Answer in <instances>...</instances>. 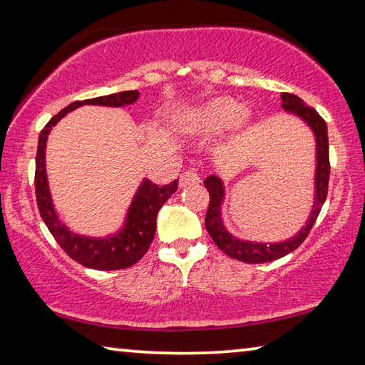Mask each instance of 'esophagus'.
Instances as JSON below:
<instances>
[{
	"instance_id": "1",
	"label": "esophagus",
	"mask_w": 365,
	"mask_h": 365,
	"mask_svg": "<svg viewBox=\"0 0 365 365\" xmlns=\"http://www.w3.org/2000/svg\"><path fill=\"white\" fill-rule=\"evenodd\" d=\"M201 182L200 175H197L196 170H185L183 174L178 178V183H180V188L191 187V185H197Z\"/></svg>"
}]
</instances>
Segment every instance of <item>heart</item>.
I'll list each match as a JSON object with an SVG mask.
<instances>
[{"label":"heart","mask_w":365,"mask_h":365,"mask_svg":"<svg viewBox=\"0 0 365 365\" xmlns=\"http://www.w3.org/2000/svg\"><path fill=\"white\" fill-rule=\"evenodd\" d=\"M255 113L250 108H242L232 98H214L201 108L195 109L183 122V127L193 133H217L232 127L235 132H243L251 125Z\"/></svg>","instance_id":"heart-1"}]
</instances>
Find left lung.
Wrapping results in <instances>:
<instances>
[{
  "label": "left lung",
  "mask_w": 365,
  "mask_h": 365,
  "mask_svg": "<svg viewBox=\"0 0 365 365\" xmlns=\"http://www.w3.org/2000/svg\"><path fill=\"white\" fill-rule=\"evenodd\" d=\"M282 108L289 114H294L296 117L307 123L316 138V175H314V202L312 211L309 214V219L306 225L294 235V237L285 240V242L277 243H259V242H250V240H240L227 230L222 220V205H224L225 197V187L222 178L215 174L209 175L205 180V187L209 191V207L206 212V228L214 243L237 261L248 262V264H261V262H270L275 259H280L287 256L288 252L294 251L298 246L304 242L306 237L311 232L312 225L322 209L327 191H329V177H330V160H329V133H327V123L319 115V113L314 108H309L301 100L299 96L292 93H282Z\"/></svg>",
  "instance_id": "8db88e82"
}]
</instances>
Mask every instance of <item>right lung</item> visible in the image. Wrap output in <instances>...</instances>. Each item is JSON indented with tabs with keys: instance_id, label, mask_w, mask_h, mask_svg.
<instances>
[{
	"instance_id": "right-lung-1",
	"label": "right lung",
	"mask_w": 365,
	"mask_h": 365,
	"mask_svg": "<svg viewBox=\"0 0 365 365\" xmlns=\"http://www.w3.org/2000/svg\"><path fill=\"white\" fill-rule=\"evenodd\" d=\"M140 91H120V93L106 95L91 98V100L76 101L64 108L63 110L49 120L45 128L40 132L38 150H36L35 160V195L36 205L43 222H45L48 230L56 240L58 245L69 255L73 261L85 265V267L96 270H117L127 269L138 262L145 252L150 248V245L156 233V217L159 209L163 207L170 195H174L178 187V180H174L170 185L153 183L148 178L143 182L135 193L133 200L128 207V212L123 220V225L119 232L114 235H108L104 238L85 237L71 232L63 222H61L58 212L54 211L51 193H49V185L46 177V163L45 151L46 141L51 128L63 119V117L77 109L83 104H96V106H109V108H123L128 104H133L138 100Z\"/></svg>"
}]
</instances>
